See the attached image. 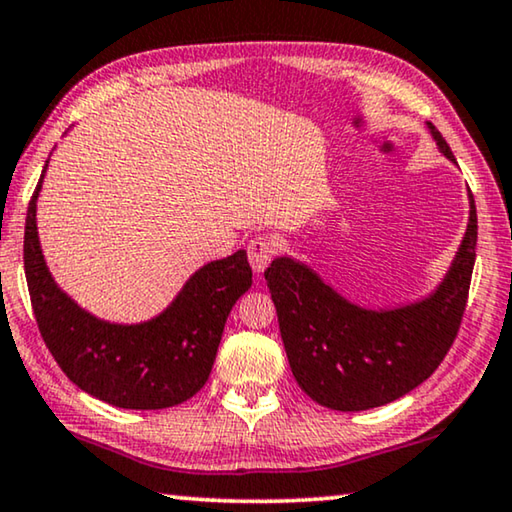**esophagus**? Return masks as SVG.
I'll list each match as a JSON object with an SVG mask.
<instances>
[{"label": "esophagus", "instance_id": "34e87169", "mask_svg": "<svg viewBox=\"0 0 512 512\" xmlns=\"http://www.w3.org/2000/svg\"><path fill=\"white\" fill-rule=\"evenodd\" d=\"M247 254L251 268L261 274L274 258V242L270 238H265V235H256V238H251L247 244Z\"/></svg>", "mask_w": 512, "mask_h": 512}]
</instances>
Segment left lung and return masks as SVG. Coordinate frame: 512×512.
<instances>
[{"instance_id":"obj_1","label":"left lung","mask_w":512,"mask_h":512,"mask_svg":"<svg viewBox=\"0 0 512 512\" xmlns=\"http://www.w3.org/2000/svg\"><path fill=\"white\" fill-rule=\"evenodd\" d=\"M439 150L453 152L427 122ZM469 226L446 279L429 298L399 309H362L305 263L274 258L265 281L295 381L321 406L367 411L404 397L429 379L453 346L469 300L478 217L469 191Z\"/></svg>"}]
</instances>
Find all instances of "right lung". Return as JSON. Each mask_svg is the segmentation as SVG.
<instances>
[{"label": "right lung", "instance_id": "add662e5", "mask_svg": "<svg viewBox=\"0 0 512 512\" xmlns=\"http://www.w3.org/2000/svg\"><path fill=\"white\" fill-rule=\"evenodd\" d=\"M43 175L46 168L27 207L25 274L48 351L80 390L106 404L152 411L187 402L210 376L226 318L251 286L247 251L203 265L152 321H101L55 284L43 261L36 233V198Z\"/></svg>", "mask_w": 512, "mask_h": 512}]
</instances>
